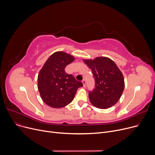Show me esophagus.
<instances>
[{
  "label": "esophagus",
  "mask_w": 155,
  "mask_h": 155,
  "mask_svg": "<svg viewBox=\"0 0 155 155\" xmlns=\"http://www.w3.org/2000/svg\"><path fill=\"white\" fill-rule=\"evenodd\" d=\"M82 83H83V86H84V87H85V86H86V80H85V79H83V81H82Z\"/></svg>",
  "instance_id": "34e87169"
}]
</instances>
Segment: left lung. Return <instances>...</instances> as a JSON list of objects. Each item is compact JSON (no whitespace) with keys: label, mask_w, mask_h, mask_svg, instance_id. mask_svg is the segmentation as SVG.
Here are the masks:
<instances>
[{"label":"left lung","mask_w":155,"mask_h":155,"mask_svg":"<svg viewBox=\"0 0 155 155\" xmlns=\"http://www.w3.org/2000/svg\"><path fill=\"white\" fill-rule=\"evenodd\" d=\"M91 69L95 88L89 92L90 102L96 107L107 109L119 100L124 88V77L115 62L106 57L83 59Z\"/></svg>","instance_id":"left-lung-1"}]
</instances>
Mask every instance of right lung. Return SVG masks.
I'll list each match as a JSON object with an SVG mask.
<instances>
[{
	"mask_svg": "<svg viewBox=\"0 0 155 155\" xmlns=\"http://www.w3.org/2000/svg\"><path fill=\"white\" fill-rule=\"evenodd\" d=\"M75 58L62 51L53 53L44 63L38 78V87L42 101L54 108H61L73 100L77 90L83 83L72 74L65 72V68Z\"/></svg>",
	"mask_w": 155,
	"mask_h": 155,
	"instance_id": "right-lung-1",
	"label": "right lung"
}]
</instances>
